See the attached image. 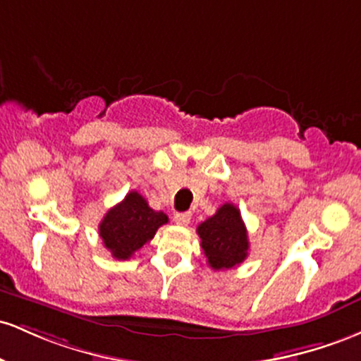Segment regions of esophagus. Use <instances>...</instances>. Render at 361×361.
Returning a JSON list of instances; mask_svg holds the SVG:
<instances>
[{"label":"esophagus","mask_w":361,"mask_h":361,"mask_svg":"<svg viewBox=\"0 0 361 361\" xmlns=\"http://www.w3.org/2000/svg\"><path fill=\"white\" fill-rule=\"evenodd\" d=\"M173 221H176L177 225L180 226H185L191 221V213L189 212H184V213H176L173 214Z\"/></svg>","instance_id":"1"}]
</instances>
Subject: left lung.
Returning a JSON list of instances; mask_svg holds the SVG:
<instances>
[{
    "instance_id": "left-lung-1",
    "label": "left lung",
    "mask_w": 361,
    "mask_h": 361,
    "mask_svg": "<svg viewBox=\"0 0 361 361\" xmlns=\"http://www.w3.org/2000/svg\"><path fill=\"white\" fill-rule=\"evenodd\" d=\"M201 249L214 271L232 269L242 264L249 254L247 228L237 206L225 202L212 218L197 226Z\"/></svg>"
}]
</instances>
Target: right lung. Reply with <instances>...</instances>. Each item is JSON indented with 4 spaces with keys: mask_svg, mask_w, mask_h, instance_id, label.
I'll use <instances>...</instances> for the list:
<instances>
[{
    "mask_svg": "<svg viewBox=\"0 0 361 361\" xmlns=\"http://www.w3.org/2000/svg\"><path fill=\"white\" fill-rule=\"evenodd\" d=\"M167 221V214L152 209L140 192L131 191L119 204L105 213L99 233L112 257L126 261L152 240L157 230Z\"/></svg>",
    "mask_w": 361,
    "mask_h": 361,
    "instance_id": "obj_1",
    "label": "right lung"
}]
</instances>
